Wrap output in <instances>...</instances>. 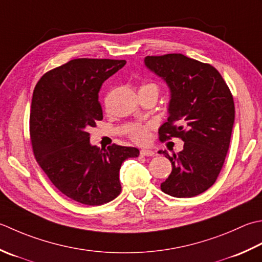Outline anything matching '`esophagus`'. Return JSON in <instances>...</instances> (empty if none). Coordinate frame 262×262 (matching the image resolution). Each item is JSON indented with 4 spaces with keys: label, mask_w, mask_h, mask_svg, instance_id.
Returning a JSON list of instances; mask_svg holds the SVG:
<instances>
[{
    "label": "esophagus",
    "mask_w": 262,
    "mask_h": 262,
    "mask_svg": "<svg viewBox=\"0 0 262 262\" xmlns=\"http://www.w3.org/2000/svg\"><path fill=\"white\" fill-rule=\"evenodd\" d=\"M140 155L142 157H153V156H155V152L151 151V150H141Z\"/></svg>",
    "instance_id": "esophagus-1"
}]
</instances>
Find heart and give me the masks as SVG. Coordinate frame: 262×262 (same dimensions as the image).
<instances>
[{"mask_svg": "<svg viewBox=\"0 0 262 262\" xmlns=\"http://www.w3.org/2000/svg\"><path fill=\"white\" fill-rule=\"evenodd\" d=\"M140 92H156L159 93V87L155 83H144L140 86ZM152 124H135L129 128V136L133 141L136 143L144 144L150 140V129L152 128Z\"/></svg>", "mask_w": 262, "mask_h": 262, "instance_id": "1", "label": "heart"}]
</instances>
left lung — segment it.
<instances>
[{
  "label": "left lung",
  "instance_id": "1",
  "mask_svg": "<svg viewBox=\"0 0 262 262\" xmlns=\"http://www.w3.org/2000/svg\"><path fill=\"white\" fill-rule=\"evenodd\" d=\"M144 63L170 89L160 140L184 141L177 155L159 151L172 166L162 192L173 198L199 195L213 185L224 166L235 119L233 95L214 67L181 53L146 56Z\"/></svg>",
  "mask_w": 262,
  "mask_h": 262
}]
</instances>
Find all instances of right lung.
Returning a JSON list of instances; mask_svg holds the SVG:
<instances>
[{"label":"right lung","instance_id":"obj_1","mask_svg":"<svg viewBox=\"0 0 262 262\" xmlns=\"http://www.w3.org/2000/svg\"><path fill=\"white\" fill-rule=\"evenodd\" d=\"M125 60L74 59L42 76L36 84L29 133L36 161L66 196L101 206L119 195V170L136 147L91 145V127L103 119L99 92Z\"/></svg>","mask_w":262,"mask_h":262}]
</instances>
